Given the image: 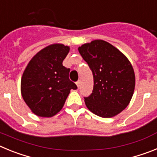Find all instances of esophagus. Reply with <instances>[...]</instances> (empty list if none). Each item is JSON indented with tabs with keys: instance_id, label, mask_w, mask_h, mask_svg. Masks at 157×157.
<instances>
[{
	"instance_id": "obj_1",
	"label": "esophagus",
	"mask_w": 157,
	"mask_h": 157,
	"mask_svg": "<svg viewBox=\"0 0 157 157\" xmlns=\"http://www.w3.org/2000/svg\"><path fill=\"white\" fill-rule=\"evenodd\" d=\"M76 85H77L78 88V87H79V86H80V81H78V82H76Z\"/></svg>"
}]
</instances>
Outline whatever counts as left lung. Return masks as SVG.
I'll list each match as a JSON object with an SVG mask.
<instances>
[{
    "label": "left lung",
    "mask_w": 157,
    "mask_h": 157,
    "mask_svg": "<svg viewBox=\"0 0 157 157\" xmlns=\"http://www.w3.org/2000/svg\"><path fill=\"white\" fill-rule=\"evenodd\" d=\"M94 75V90L84 98L87 109L103 118L116 116L130 103L135 75L127 56L110 43L94 40L78 47Z\"/></svg>",
    "instance_id": "obj_1"
}]
</instances>
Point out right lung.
I'll list each match as a JSON object with an SVG mask.
<instances>
[{"label": "right lung", "mask_w": 157, "mask_h": 157, "mask_svg": "<svg viewBox=\"0 0 157 157\" xmlns=\"http://www.w3.org/2000/svg\"><path fill=\"white\" fill-rule=\"evenodd\" d=\"M70 47L52 44L33 56L23 71L21 94L31 112L52 117L63 109L71 90L77 86L69 79L70 69L63 66Z\"/></svg>", "instance_id": "add662e5"}]
</instances>
